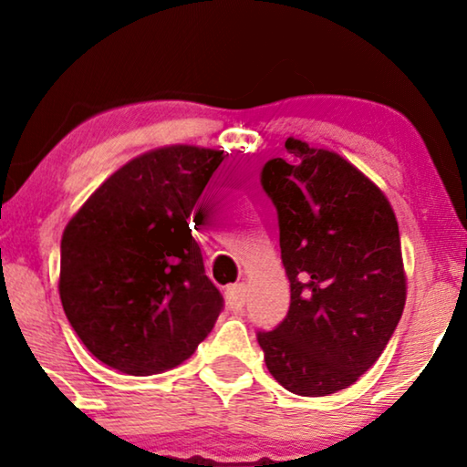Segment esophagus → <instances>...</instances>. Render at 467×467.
<instances>
[{"instance_id":"34e87169","label":"esophagus","mask_w":467,"mask_h":467,"mask_svg":"<svg viewBox=\"0 0 467 467\" xmlns=\"http://www.w3.org/2000/svg\"><path fill=\"white\" fill-rule=\"evenodd\" d=\"M246 304V285L244 283H235L227 289V306L235 312L244 310Z\"/></svg>"}]
</instances>
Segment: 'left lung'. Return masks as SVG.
<instances>
[{"instance_id":"obj_1","label":"left lung","mask_w":467,"mask_h":467,"mask_svg":"<svg viewBox=\"0 0 467 467\" xmlns=\"http://www.w3.org/2000/svg\"><path fill=\"white\" fill-rule=\"evenodd\" d=\"M261 187L278 214L291 306L257 331L270 374L286 391L323 398L379 359L406 304L400 229L385 193L331 150L289 138Z\"/></svg>"}]
</instances>
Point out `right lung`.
Instances as JSON below:
<instances>
[{
  "label": "right lung",
  "mask_w": 467,
  "mask_h": 467,
  "mask_svg": "<svg viewBox=\"0 0 467 467\" xmlns=\"http://www.w3.org/2000/svg\"><path fill=\"white\" fill-rule=\"evenodd\" d=\"M223 152H144L88 197L61 238L59 296L69 325L101 363L150 376L193 355L223 296L206 276L189 221Z\"/></svg>",
  "instance_id": "add662e5"
}]
</instances>
